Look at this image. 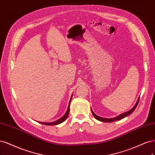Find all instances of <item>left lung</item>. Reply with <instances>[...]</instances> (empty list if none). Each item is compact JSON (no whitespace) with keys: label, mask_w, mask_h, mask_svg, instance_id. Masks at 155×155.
<instances>
[{"label":"left lung","mask_w":155,"mask_h":155,"mask_svg":"<svg viewBox=\"0 0 155 155\" xmlns=\"http://www.w3.org/2000/svg\"><path fill=\"white\" fill-rule=\"evenodd\" d=\"M138 102H139V98H138V101H137V104H135V106H134L131 109L130 111H127V112H126V113H124L120 114V115H119V116H118V117H115V118H102V117H100L96 115V114L94 113V112H93L92 110H91V112H92V113H93V115L94 116V117L97 120H98L103 122H114V121L119 120H121V119H122V118H125V117H126L127 116L129 115V114H131V113L134 111V109H136L137 106H138Z\"/></svg>","instance_id":"8db88e82"}]
</instances>
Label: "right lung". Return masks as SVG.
Segmentation results:
<instances>
[{"mask_svg": "<svg viewBox=\"0 0 155 155\" xmlns=\"http://www.w3.org/2000/svg\"><path fill=\"white\" fill-rule=\"evenodd\" d=\"M71 98L70 100V101H69V106H68V110L66 111V113H65L64 115L61 117L60 119H58V120L55 121V122H51V123H45V122H38L39 123H41L42 124H44V125H47V126H54V125H57V124H61L62 122H63L65 120H66L68 117V114L69 113V104H70V102H71Z\"/></svg>", "mask_w": 155, "mask_h": 155, "instance_id": "right-lung-1", "label": "right lung"}]
</instances>
